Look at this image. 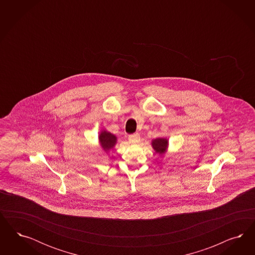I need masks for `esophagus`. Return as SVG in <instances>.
<instances>
[{
  "label": "esophagus",
  "mask_w": 255,
  "mask_h": 255,
  "mask_svg": "<svg viewBox=\"0 0 255 255\" xmlns=\"http://www.w3.org/2000/svg\"><path fill=\"white\" fill-rule=\"evenodd\" d=\"M129 141L131 143H138L140 141V135L139 133H133V134H130L129 135Z\"/></svg>",
  "instance_id": "esophagus-1"
}]
</instances>
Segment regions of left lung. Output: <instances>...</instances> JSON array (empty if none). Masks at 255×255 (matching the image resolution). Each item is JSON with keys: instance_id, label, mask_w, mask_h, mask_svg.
Here are the masks:
<instances>
[{"instance_id": "8db88e82", "label": "left lung", "mask_w": 255, "mask_h": 255, "mask_svg": "<svg viewBox=\"0 0 255 255\" xmlns=\"http://www.w3.org/2000/svg\"><path fill=\"white\" fill-rule=\"evenodd\" d=\"M167 140L164 138H157L152 141V146L153 148L156 150V152L162 154L166 151V147H167Z\"/></svg>"}]
</instances>
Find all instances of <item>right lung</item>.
I'll use <instances>...</instances> for the list:
<instances>
[{
	"label": "right lung",
	"mask_w": 255,
	"mask_h": 255,
	"mask_svg": "<svg viewBox=\"0 0 255 255\" xmlns=\"http://www.w3.org/2000/svg\"><path fill=\"white\" fill-rule=\"evenodd\" d=\"M99 140H100L101 146L105 149L108 150L109 148L115 146L116 144V136L113 135L112 133L108 132V131H102L99 135Z\"/></svg>",
	"instance_id": "1"
}]
</instances>
